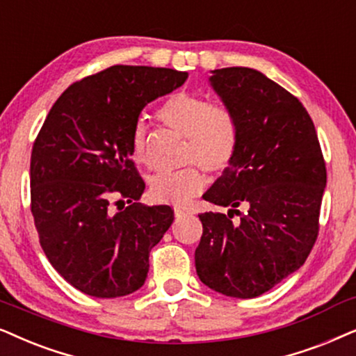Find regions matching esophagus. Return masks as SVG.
Listing matches in <instances>:
<instances>
[{"label": "esophagus", "instance_id": "obj_1", "mask_svg": "<svg viewBox=\"0 0 356 356\" xmlns=\"http://www.w3.org/2000/svg\"><path fill=\"white\" fill-rule=\"evenodd\" d=\"M193 214V211L189 207H175V216L177 218H184V216Z\"/></svg>", "mask_w": 356, "mask_h": 356}]
</instances>
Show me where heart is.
Returning <instances> with one entry per match:
<instances>
[{
  "instance_id": "heart-1",
  "label": "heart",
  "mask_w": 356,
  "mask_h": 356,
  "mask_svg": "<svg viewBox=\"0 0 356 356\" xmlns=\"http://www.w3.org/2000/svg\"><path fill=\"white\" fill-rule=\"evenodd\" d=\"M156 116L165 126L186 137L184 163H197L211 173L229 167L238 144L237 119L225 106L211 104L196 95L177 93L160 106ZM132 155L149 163V127L138 121L132 131ZM191 165L178 172H160L149 179V195L156 202L184 204L206 184L202 170Z\"/></svg>"
}]
</instances>
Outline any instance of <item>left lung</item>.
<instances>
[{
	"label": "left lung",
	"mask_w": 356,
	"mask_h": 356,
	"mask_svg": "<svg viewBox=\"0 0 356 356\" xmlns=\"http://www.w3.org/2000/svg\"><path fill=\"white\" fill-rule=\"evenodd\" d=\"M209 85L237 119L238 144L202 196L229 211L200 214L196 273L224 296L250 299L298 271L312 250L325 163L306 108L278 83L230 67L212 70Z\"/></svg>",
	"instance_id": "8db88e82"
}]
</instances>
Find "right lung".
I'll return each instance as SVG.
<instances>
[{"mask_svg":"<svg viewBox=\"0 0 356 356\" xmlns=\"http://www.w3.org/2000/svg\"><path fill=\"white\" fill-rule=\"evenodd\" d=\"M186 78L172 68H106L68 86L35 138L31 211L40 245L57 273L88 296L142 288L150 250L173 222L170 206L132 202L145 183L131 160V140L142 109ZM116 194L131 204L114 213Z\"/></svg>","mask_w":356,"mask_h":356,"instance_id":"add662e5","label":"right lung"}]
</instances>
